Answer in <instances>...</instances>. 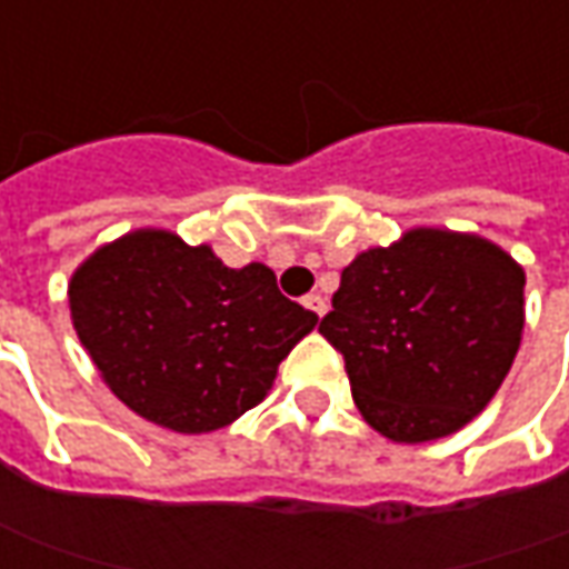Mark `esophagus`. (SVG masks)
Returning <instances> with one entry per match:
<instances>
[{
	"mask_svg": "<svg viewBox=\"0 0 569 569\" xmlns=\"http://www.w3.org/2000/svg\"><path fill=\"white\" fill-rule=\"evenodd\" d=\"M302 302H305V308H308V311H315L318 318H323V311H327V299H323V296L311 292V296H305Z\"/></svg>",
	"mask_w": 569,
	"mask_h": 569,
	"instance_id": "esophagus-1",
	"label": "esophagus"
}]
</instances>
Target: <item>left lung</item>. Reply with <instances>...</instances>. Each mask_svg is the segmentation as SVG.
<instances>
[{"label":"left lung","mask_w":569,"mask_h":569,"mask_svg":"<svg viewBox=\"0 0 569 569\" xmlns=\"http://www.w3.org/2000/svg\"><path fill=\"white\" fill-rule=\"evenodd\" d=\"M522 286V267L479 236L412 229L346 267L318 330L375 431L435 441L476 419L507 378Z\"/></svg>","instance_id":"obj_1"}]
</instances>
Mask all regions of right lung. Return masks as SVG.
<instances>
[{
    "mask_svg": "<svg viewBox=\"0 0 569 569\" xmlns=\"http://www.w3.org/2000/svg\"><path fill=\"white\" fill-rule=\"evenodd\" d=\"M69 305L109 390L179 435L217 431L258 406L318 323L277 289L270 267L232 270L163 229L90 254L71 277Z\"/></svg>",
    "mask_w": 569,
    "mask_h": 569,
    "instance_id": "1",
    "label": "right lung"
}]
</instances>
